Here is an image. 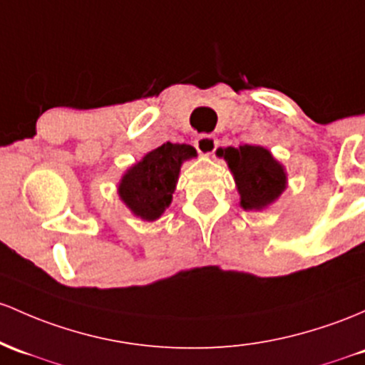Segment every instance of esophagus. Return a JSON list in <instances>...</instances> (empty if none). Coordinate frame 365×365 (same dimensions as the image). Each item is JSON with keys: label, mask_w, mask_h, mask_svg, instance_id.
<instances>
[{"label": "esophagus", "mask_w": 365, "mask_h": 365, "mask_svg": "<svg viewBox=\"0 0 365 365\" xmlns=\"http://www.w3.org/2000/svg\"><path fill=\"white\" fill-rule=\"evenodd\" d=\"M216 147H218V140H216L213 135L204 133L195 140V149L199 150L201 155H211L216 150Z\"/></svg>", "instance_id": "obj_1"}]
</instances>
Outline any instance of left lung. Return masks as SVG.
Instances as JSON below:
<instances>
[{"label":"left lung","mask_w":365,"mask_h":365,"mask_svg":"<svg viewBox=\"0 0 365 365\" xmlns=\"http://www.w3.org/2000/svg\"><path fill=\"white\" fill-rule=\"evenodd\" d=\"M216 154L225 159L230 168L244 210H263L279 199L286 189L287 176L284 166L275 161L265 147L246 143L239 149H218Z\"/></svg>","instance_id":"left-lung-1"}]
</instances>
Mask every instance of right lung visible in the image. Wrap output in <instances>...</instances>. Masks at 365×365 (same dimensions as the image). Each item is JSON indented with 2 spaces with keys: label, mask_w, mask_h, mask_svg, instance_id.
<instances>
[{
  "label": "right lung",
  "mask_w": 365,
  "mask_h": 365,
  "mask_svg": "<svg viewBox=\"0 0 365 365\" xmlns=\"http://www.w3.org/2000/svg\"><path fill=\"white\" fill-rule=\"evenodd\" d=\"M195 155L197 152L187 143H163L123 175L119 197L135 216L154 222L171 204L183 161Z\"/></svg>",
  "instance_id": "obj_1"
}]
</instances>
